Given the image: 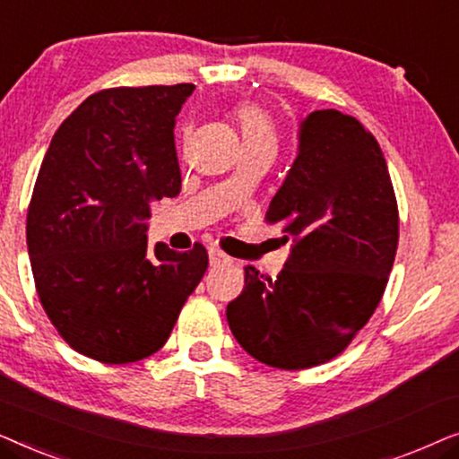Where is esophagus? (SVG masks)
I'll return each instance as SVG.
<instances>
[{
	"label": "esophagus",
	"instance_id": "obj_1",
	"mask_svg": "<svg viewBox=\"0 0 459 459\" xmlns=\"http://www.w3.org/2000/svg\"><path fill=\"white\" fill-rule=\"evenodd\" d=\"M209 263L212 267H223V265H230L231 259L225 253H221L219 248H211L209 250Z\"/></svg>",
	"mask_w": 459,
	"mask_h": 459
}]
</instances>
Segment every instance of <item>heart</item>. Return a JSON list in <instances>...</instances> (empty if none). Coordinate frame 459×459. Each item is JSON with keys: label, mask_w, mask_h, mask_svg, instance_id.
<instances>
[{"label": "heart", "mask_w": 459, "mask_h": 459, "mask_svg": "<svg viewBox=\"0 0 459 459\" xmlns=\"http://www.w3.org/2000/svg\"><path fill=\"white\" fill-rule=\"evenodd\" d=\"M238 123L244 137V146L247 143H263V146H278V131L265 112L256 106H244L238 110Z\"/></svg>", "instance_id": "b5f03b06"}]
</instances>
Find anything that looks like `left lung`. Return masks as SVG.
<instances>
[{"label":"left lung","instance_id":"left-lung-1","mask_svg":"<svg viewBox=\"0 0 459 459\" xmlns=\"http://www.w3.org/2000/svg\"><path fill=\"white\" fill-rule=\"evenodd\" d=\"M265 219L292 242L290 255L275 280L244 267L230 330L267 366H319L372 317L397 253V200L376 137L334 108L307 115Z\"/></svg>","mask_w":459,"mask_h":459}]
</instances>
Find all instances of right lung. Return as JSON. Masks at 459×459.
<instances>
[{
  "mask_svg": "<svg viewBox=\"0 0 459 459\" xmlns=\"http://www.w3.org/2000/svg\"><path fill=\"white\" fill-rule=\"evenodd\" d=\"M192 83L93 93L60 125L27 215V247L43 309L74 351L131 363L167 342L209 255L156 242L152 203L175 198L181 171L175 117Z\"/></svg>",
  "mask_w": 459,
  "mask_h": 459,
  "instance_id": "obj_1",
  "label": "right lung"
}]
</instances>
